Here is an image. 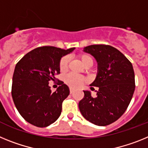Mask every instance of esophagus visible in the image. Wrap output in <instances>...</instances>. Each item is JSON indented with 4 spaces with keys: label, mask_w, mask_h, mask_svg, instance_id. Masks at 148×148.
<instances>
[{
    "label": "esophagus",
    "mask_w": 148,
    "mask_h": 148,
    "mask_svg": "<svg viewBox=\"0 0 148 148\" xmlns=\"http://www.w3.org/2000/svg\"><path fill=\"white\" fill-rule=\"evenodd\" d=\"M74 90L72 88H70V93L73 94V93H74Z\"/></svg>",
    "instance_id": "1"
}]
</instances>
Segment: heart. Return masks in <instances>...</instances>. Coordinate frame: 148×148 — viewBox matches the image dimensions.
<instances>
[{
    "mask_svg": "<svg viewBox=\"0 0 148 148\" xmlns=\"http://www.w3.org/2000/svg\"><path fill=\"white\" fill-rule=\"evenodd\" d=\"M78 58L80 60L83 65L86 68L87 67H91L93 64V60H92V56H89L88 54L86 53H82V54L78 55ZM69 59L68 56H63L62 57L60 61L59 67H60V70L61 71H65L68 69V65H69ZM65 83L68 86H69L71 88H78V87L81 86L82 85L86 82V79L83 76L75 75L73 74H69L65 77Z\"/></svg>",
    "mask_w": 148,
    "mask_h": 148,
    "instance_id": "heart-1",
    "label": "heart"
}]
</instances>
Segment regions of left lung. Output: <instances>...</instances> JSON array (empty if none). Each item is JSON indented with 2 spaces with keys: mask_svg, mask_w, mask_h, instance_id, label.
<instances>
[{
  "mask_svg": "<svg viewBox=\"0 0 148 148\" xmlns=\"http://www.w3.org/2000/svg\"><path fill=\"white\" fill-rule=\"evenodd\" d=\"M97 62V75L90 85L98 87L93 97L88 91L79 102V111L85 119L98 126L115 122L127 109L135 91L133 65L121 52L106 45L84 47Z\"/></svg>",
  "mask_w": 148,
  "mask_h": 148,
  "instance_id": "1",
  "label": "left lung"
}]
</instances>
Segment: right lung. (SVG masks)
<instances>
[{
    "label": "right lung",
    "instance_id": "right-lung-1",
    "mask_svg": "<svg viewBox=\"0 0 148 148\" xmlns=\"http://www.w3.org/2000/svg\"><path fill=\"white\" fill-rule=\"evenodd\" d=\"M52 46H43L29 51L15 65L12 77V97L20 115L28 123L45 127L56 121L62 112L63 101L69 96L68 86L60 81L52 92L49 81L60 74V61L72 52Z\"/></svg>",
    "mask_w": 148,
    "mask_h": 148
}]
</instances>
